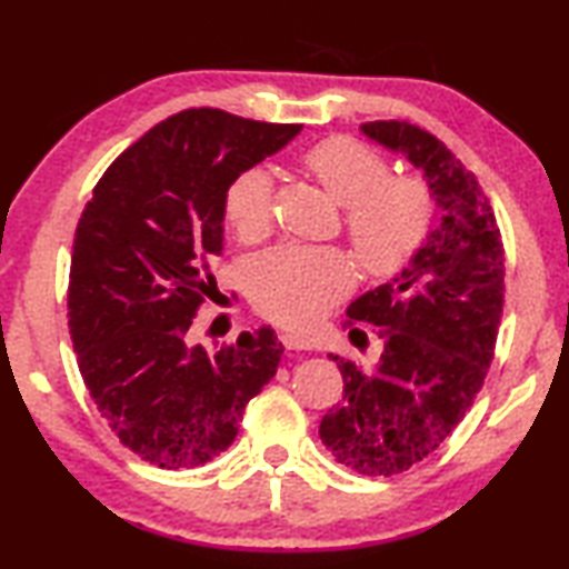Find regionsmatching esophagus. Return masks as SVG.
Segmentation results:
<instances>
[{
    "label": "esophagus",
    "instance_id": "esophagus-1",
    "mask_svg": "<svg viewBox=\"0 0 569 569\" xmlns=\"http://www.w3.org/2000/svg\"><path fill=\"white\" fill-rule=\"evenodd\" d=\"M279 339H282V345H284V349H298V352H300V349H310V341H308L306 337H300V333L284 331V333H282V337H279Z\"/></svg>",
    "mask_w": 569,
    "mask_h": 569
}]
</instances>
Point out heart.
<instances>
[{
	"mask_svg": "<svg viewBox=\"0 0 569 569\" xmlns=\"http://www.w3.org/2000/svg\"><path fill=\"white\" fill-rule=\"evenodd\" d=\"M302 162L318 186L345 207L347 238L365 271L386 277L415 259L435 217L425 181L391 176L383 154L352 137L323 139ZM222 209L232 232L246 243L269 236L274 220L271 176L263 168L240 170L224 189ZM352 284V261L337 248L284 246L253 263L248 295L271 321L302 329L345 298Z\"/></svg>",
	"mask_w": 569,
	"mask_h": 569,
	"instance_id": "1",
	"label": "heart"
}]
</instances>
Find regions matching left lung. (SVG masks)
<instances>
[{
    "label": "left lung",
    "mask_w": 569,
    "mask_h": 569,
    "mask_svg": "<svg viewBox=\"0 0 569 569\" xmlns=\"http://www.w3.org/2000/svg\"><path fill=\"white\" fill-rule=\"evenodd\" d=\"M360 129L407 154L440 207V224L409 267L347 308L352 321L376 326L383 355L372 370L331 355L345 396L318 430L347 469L393 477L456 430L485 383L502 318L505 248L477 176L438 137L409 121Z\"/></svg>",
    "instance_id": "1"
}]
</instances>
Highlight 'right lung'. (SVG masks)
<instances>
[{
	"instance_id": "right-lung-1",
	"label": "right lung",
	"mask_w": 569,
	"mask_h": 569,
	"mask_svg": "<svg viewBox=\"0 0 569 569\" xmlns=\"http://www.w3.org/2000/svg\"><path fill=\"white\" fill-rule=\"evenodd\" d=\"M189 108L160 121L111 162L77 222L69 333L82 380L131 453L160 469H193L236 440L246 403L274 378V329L243 331L209 352L189 329L222 253V197L300 134Z\"/></svg>"
}]
</instances>
